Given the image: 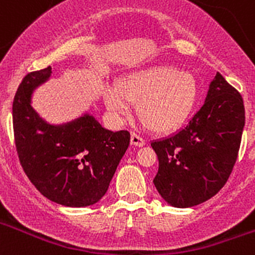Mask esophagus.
I'll list each match as a JSON object with an SVG mask.
<instances>
[{"instance_id":"1","label":"esophagus","mask_w":255,"mask_h":255,"mask_svg":"<svg viewBox=\"0 0 255 255\" xmlns=\"http://www.w3.org/2000/svg\"><path fill=\"white\" fill-rule=\"evenodd\" d=\"M131 144L135 145V147H143L144 144H145V140L136 132H131Z\"/></svg>"}]
</instances>
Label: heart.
Instances as JSON below:
<instances>
[{
	"instance_id": "1",
	"label": "heart",
	"mask_w": 255,
	"mask_h": 255,
	"mask_svg": "<svg viewBox=\"0 0 255 255\" xmlns=\"http://www.w3.org/2000/svg\"><path fill=\"white\" fill-rule=\"evenodd\" d=\"M199 97L193 74L172 66L144 67L126 74L117 85H107L103 98L115 115H126L130 102H138V115L155 131L176 129L188 119Z\"/></svg>"
}]
</instances>
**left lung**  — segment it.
Returning a JSON list of instances; mask_svg holds the SVG:
<instances>
[{
  "instance_id": "8db88e82",
  "label": "left lung",
  "mask_w": 255,
  "mask_h": 255,
  "mask_svg": "<svg viewBox=\"0 0 255 255\" xmlns=\"http://www.w3.org/2000/svg\"><path fill=\"white\" fill-rule=\"evenodd\" d=\"M244 125L242 96L217 73L185 128L150 143L159 162L153 182L161 197L188 208L217 194L233 172Z\"/></svg>"
}]
</instances>
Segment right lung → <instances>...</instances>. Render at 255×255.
<instances>
[{"instance_id":"add662e5","label":"right lung","mask_w":255,"mask_h":255,"mask_svg":"<svg viewBox=\"0 0 255 255\" xmlns=\"http://www.w3.org/2000/svg\"><path fill=\"white\" fill-rule=\"evenodd\" d=\"M51 66L26 74L12 103L15 145L22 170L47 199L87 207L106 194L130 144L128 130L111 131L91 115L51 125L30 105L31 92L51 76Z\"/></svg>"}]
</instances>
